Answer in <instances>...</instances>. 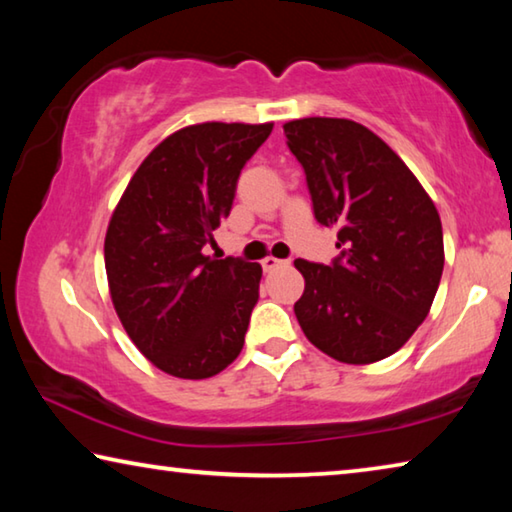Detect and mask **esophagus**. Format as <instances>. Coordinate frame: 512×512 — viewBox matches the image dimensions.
I'll return each mask as SVG.
<instances>
[{"label":"esophagus","mask_w":512,"mask_h":512,"mask_svg":"<svg viewBox=\"0 0 512 512\" xmlns=\"http://www.w3.org/2000/svg\"><path fill=\"white\" fill-rule=\"evenodd\" d=\"M289 262H284V259H277V257H264L262 259V268L266 273H271V271H275V268H280V266H287Z\"/></svg>","instance_id":"34e87169"}]
</instances>
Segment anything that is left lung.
<instances>
[{"instance_id": "left-lung-1", "label": "left lung", "mask_w": 512, "mask_h": 512, "mask_svg": "<svg viewBox=\"0 0 512 512\" xmlns=\"http://www.w3.org/2000/svg\"><path fill=\"white\" fill-rule=\"evenodd\" d=\"M320 225L339 230L332 264L296 259L293 305L307 339L343 363L391 357L427 318L445 266L436 205L391 146L350 119L284 124Z\"/></svg>"}]
</instances>
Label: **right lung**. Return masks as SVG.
<instances>
[{
	"label": "right lung",
	"instance_id": "right-lung-1",
	"mask_svg": "<svg viewBox=\"0 0 512 512\" xmlns=\"http://www.w3.org/2000/svg\"><path fill=\"white\" fill-rule=\"evenodd\" d=\"M271 131L207 121L169 135L112 212L103 244L112 305L137 350L167 375L214 377L244 348L262 266L203 248Z\"/></svg>",
	"mask_w": 512,
	"mask_h": 512
}]
</instances>
